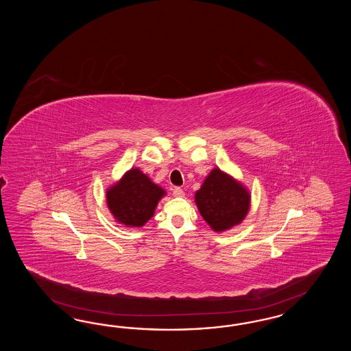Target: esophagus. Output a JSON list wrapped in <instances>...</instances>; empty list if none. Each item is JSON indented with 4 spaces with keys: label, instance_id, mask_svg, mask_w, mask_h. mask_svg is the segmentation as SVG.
<instances>
[{
    "label": "esophagus",
    "instance_id": "obj_1",
    "mask_svg": "<svg viewBox=\"0 0 351 351\" xmlns=\"http://www.w3.org/2000/svg\"><path fill=\"white\" fill-rule=\"evenodd\" d=\"M172 194H173V197H184V191L181 188H175Z\"/></svg>",
    "mask_w": 351,
    "mask_h": 351
}]
</instances>
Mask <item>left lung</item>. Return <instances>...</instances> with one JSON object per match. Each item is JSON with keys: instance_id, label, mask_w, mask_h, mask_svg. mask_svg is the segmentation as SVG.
I'll list each match as a JSON object with an SVG mask.
<instances>
[{"instance_id": "left-lung-1", "label": "left lung", "mask_w": 351, "mask_h": 351, "mask_svg": "<svg viewBox=\"0 0 351 351\" xmlns=\"http://www.w3.org/2000/svg\"><path fill=\"white\" fill-rule=\"evenodd\" d=\"M250 202L245 186L220 169H213L195 193L199 213L215 232H225L242 223Z\"/></svg>"}]
</instances>
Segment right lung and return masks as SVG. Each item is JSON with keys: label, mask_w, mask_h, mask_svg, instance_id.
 <instances>
[{"label": "right lung", "mask_w": 351, "mask_h": 351, "mask_svg": "<svg viewBox=\"0 0 351 351\" xmlns=\"http://www.w3.org/2000/svg\"><path fill=\"white\" fill-rule=\"evenodd\" d=\"M166 194L138 169L128 171L122 179L108 188V208L118 223L140 228L153 217L160 198Z\"/></svg>", "instance_id": "1"}]
</instances>
